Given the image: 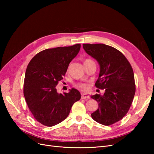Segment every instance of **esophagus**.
Returning a JSON list of instances; mask_svg holds the SVG:
<instances>
[{"instance_id":"1","label":"esophagus","mask_w":154,"mask_h":154,"mask_svg":"<svg viewBox=\"0 0 154 154\" xmlns=\"http://www.w3.org/2000/svg\"><path fill=\"white\" fill-rule=\"evenodd\" d=\"M81 98L83 100H88V99H90V97H89V96H88L87 94H82V96H81Z\"/></svg>"}]
</instances>
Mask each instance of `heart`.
<instances>
[{
    "instance_id": "heart-1",
    "label": "heart",
    "mask_w": 154,
    "mask_h": 154,
    "mask_svg": "<svg viewBox=\"0 0 154 154\" xmlns=\"http://www.w3.org/2000/svg\"><path fill=\"white\" fill-rule=\"evenodd\" d=\"M91 60L87 59V60H85V62L91 61ZM78 87H80L81 89H82V90H87V89H88V85L87 84V83H78Z\"/></svg>"
}]
</instances>
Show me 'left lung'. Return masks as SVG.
Masks as SVG:
<instances>
[{
	"instance_id": "obj_1",
	"label": "left lung",
	"mask_w": 154,
	"mask_h": 154,
	"mask_svg": "<svg viewBox=\"0 0 154 154\" xmlns=\"http://www.w3.org/2000/svg\"><path fill=\"white\" fill-rule=\"evenodd\" d=\"M85 52L96 59L100 66L95 85L105 89L103 95L91 96L98 109L91 114L96 122L109 126L119 122L127 114L136 92L131 65L123 54L103 44H84Z\"/></svg>"
}]
</instances>
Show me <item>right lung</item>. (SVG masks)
<instances>
[{"label": "right lung", "instance_id": "right-lung-1", "mask_svg": "<svg viewBox=\"0 0 154 154\" xmlns=\"http://www.w3.org/2000/svg\"><path fill=\"white\" fill-rule=\"evenodd\" d=\"M80 47L78 44L42 51L27 67L24 85L25 100L35 119L46 127L63 122L72 105L81 98L80 92L75 88L62 94L58 93L56 88Z\"/></svg>", "mask_w": 154, "mask_h": 154}]
</instances>
